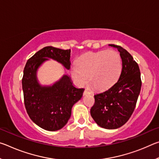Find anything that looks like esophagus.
I'll return each instance as SVG.
<instances>
[{
  "label": "esophagus",
  "mask_w": 159,
  "mask_h": 159,
  "mask_svg": "<svg viewBox=\"0 0 159 159\" xmlns=\"http://www.w3.org/2000/svg\"><path fill=\"white\" fill-rule=\"evenodd\" d=\"M88 94H90V93L88 91V90H85L84 92H83V95H88Z\"/></svg>",
  "instance_id": "esophagus-1"
}]
</instances>
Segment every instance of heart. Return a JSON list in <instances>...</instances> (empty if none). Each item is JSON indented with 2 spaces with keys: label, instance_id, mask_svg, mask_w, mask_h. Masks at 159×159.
I'll return each mask as SVG.
<instances>
[{
  "label": "heart",
  "instance_id": "1",
  "mask_svg": "<svg viewBox=\"0 0 159 159\" xmlns=\"http://www.w3.org/2000/svg\"><path fill=\"white\" fill-rule=\"evenodd\" d=\"M122 68L121 58L115 50L85 53L71 68V75L79 86L89 83L97 90H104L116 81ZM89 77H88L87 76Z\"/></svg>",
  "mask_w": 159,
  "mask_h": 159
}]
</instances>
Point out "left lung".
Instances as JSON below:
<instances>
[{"label": "left lung", "mask_w": 159, "mask_h": 159, "mask_svg": "<svg viewBox=\"0 0 159 159\" xmlns=\"http://www.w3.org/2000/svg\"><path fill=\"white\" fill-rule=\"evenodd\" d=\"M116 48L122 60V69L118 81L108 90L96 94L90 114L97 124L106 129H116L128 121L135 108L142 80L138 63L127 50Z\"/></svg>", "instance_id": "left-lung-1"}]
</instances>
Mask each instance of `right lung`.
<instances>
[{
	"label": "right lung",
	"instance_id": "obj_1",
	"mask_svg": "<svg viewBox=\"0 0 159 159\" xmlns=\"http://www.w3.org/2000/svg\"><path fill=\"white\" fill-rule=\"evenodd\" d=\"M70 56L71 49L47 46L29 58L24 69L21 82L26 112L32 121L44 130H58L66 124L72 107L82 98L84 89L75 88L66 75L52 86L42 87L37 82L36 70L48 58L57 60L69 69Z\"/></svg>",
	"mask_w": 159,
	"mask_h": 159
}]
</instances>
